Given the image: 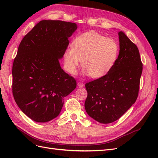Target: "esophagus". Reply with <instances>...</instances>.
Segmentation results:
<instances>
[{
    "label": "esophagus",
    "instance_id": "obj_1",
    "mask_svg": "<svg viewBox=\"0 0 158 158\" xmlns=\"http://www.w3.org/2000/svg\"><path fill=\"white\" fill-rule=\"evenodd\" d=\"M84 84L83 83H82V82H80L77 83V86L78 88H82V87H84Z\"/></svg>",
    "mask_w": 158,
    "mask_h": 158
}]
</instances>
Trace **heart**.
<instances>
[{
    "label": "heart",
    "instance_id": "obj_1",
    "mask_svg": "<svg viewBox=\"0 0 158 158\" xmlns=\"http://www.w3.org/2000/svg\"><path fill=\"white\" fill-rule=\"evenodd\" d=\"M64 52L65 68L74 75L82 63L83 74L94 78L106 76L116 64L120 48L116 40L89 31L76 37Z\"/></svg>",
    "mask_w": 158,
    "mask_h": 158
}]
</instances>
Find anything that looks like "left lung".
<instances>
[{
  "label": "left lung",
  "mask_w": 158,
  "mask_h": 158,
  "mask_svg": "<svg viewBox=\"0 0 158 158\" xmlns=\"http://www.w3.org/2000/svg\"><path fill=\"white\" fill-rule=\"evenodd\" d=\"M118 35L120 51L116 64L106 76L85 84V111L103 124L123 115L135 103L139 91L142 73L139 51L123 31Z\"/></svg>",
  "instance_id": "8db88e82"
}]
</instances>
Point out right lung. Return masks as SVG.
I'll use <instances>...</instances> for the list:
<instances>
[{
    "label": "right lung",
    "instance_id": "obj_1",
    "mask_svg": "<svg viewBox=\"0 0 158 158\" xmlns=\"http://www.w3.org/2000/svg\"><path fill=\"white\" fill-rule=\"evenodd\" d=\"M77 27L75 23L41 20L18 47L12 66V93L19 108L33 121L46 123L58 117L64 98L76 87L59 60Z\"/></svg>",
    "mask_w": 158,
    "mask_h": 158
}]
</instances>
